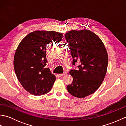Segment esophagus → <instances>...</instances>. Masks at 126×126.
<instances>
[{"label":"esophagus","instance_id":"obj_1","mask_svg":"<svg viewBox=\"0 0 126 126\" xmlns=\"http://www.w3.org/2000/svg\"><path fill=\"white\" fill-rule=\"evenodd\" d=\"M66 73H64L63 74H59V76H62L64 75H66Z\"/></svg>","mask_w":126,"mask_h":126}]
</instances>
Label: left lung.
<instances>
[{"mask_svg":"<svg viewBox=\"0 0 126 126\" xmlns=\"http://www.w3.org/2000/svg\"><path fill=\"white\" fill-rule=\"evenodd\" d=\"M65 38L74 59L73 64L79 63V69L69 72L73 81L66 88L75 97L84 98L102 83L107 70V51L100 37L90 30L69 31Z\"/></svg>","mask_w":126,"mask_h":126,"instance_id":"1","label":"left lung"}]
</instances>
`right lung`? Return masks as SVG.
Wrapping results in <instances>:
<instances>
[{
    "instance_id": "right-lung-1",
    "label": "right lung",
    "mask_w": 126,
    "mask_h": 126,
    "mask_svg": "<svg viewBox=\"0 0 126 126\" xmlns=\"http://www.w3.org/2000/svg\"><path fill=\"white\" fill-rule=\"evenodd\" d=\"M63 34L53 31L37 30L29 33L16 49L13 66L23 87L31 94L38 96L49 92L56 76L46 68L47 46L59 43Z\"/></svg>"
}]
</instances>
